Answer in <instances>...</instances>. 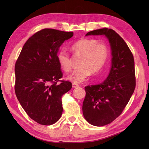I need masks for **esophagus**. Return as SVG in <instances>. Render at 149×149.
Listing matches in <instances>:
<instances>
[{"label":"esophagus","instance_id":"34e87169","mask_svg":"<svg viewBox=\"0 0 149 149\" xmlns=\"http://www.w3.org/2000/svg\"><path fill=\"white\" fill-rule=\"evenodd\" d=\"M79 85H78V84H75V83H73V84H72V87H73V88H77V87H79Z\"/></svg>","mask_w":149,"mask_h":149}]
</instances>
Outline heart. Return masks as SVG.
I'll return each mask as SVG.
<instances>
[{"label":"heart","mask_w":149,"mask_h":149,"mask_svg":"<svg viewBox=\"0 0 149 149\" xmlns=\"http://www.w3.org/2000/svg\"><path fill=\"white\" fill-rule=\"evenodd\" d=\"M72 51L75 57H81L79 68L67 77L75 84L84 81L92 72L100 71L108 59L109 47L106 44L99 43L95 39H81L73 44ZM58 62L63 71L69 72L72 69V60L65 49H60L57 54Z\"/></svg>","instance_id":"heart-1"}]
</instances>
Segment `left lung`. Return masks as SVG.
<instances>
[{
  "mask_svg": "<svg viewBox=\"0 0 149 149\" xmlns=\"http://www.w3.org/2000/svg\"><path fill=\"white\" fill-rule=\"evenodd\" d=\"M104 35L111 50V66L102 83L85 87L83 104L84 118L90 124H109L120 115L133 93L136 86L134 61L129 47L111 29L94 30L86 36Z\"/></svg>",
  "mask_w": 149,
  "mask_h": 149,
  "instance_id": "obj_1",
  "label": "left lung"
}]
</instances>
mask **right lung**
<instances>
[{"mask_svg": "<svg viewBox=\"0 0 149 149\" xmlns=\"http://www.w3.org/2000/svg\"><path fill=\"white\" fill-rule=\"evenodd\" d=\"M74 35L53 29H44L27 40L15 67L16 96L31 119L42 125L54 124L63 113L61 97L72 88L62 81L57 59L60 46Z\"/></svg>", "mask_w": 149, "mask_h": 149, "instance_id": "right-lung-1", "label": "right lung"}]
</instances>
